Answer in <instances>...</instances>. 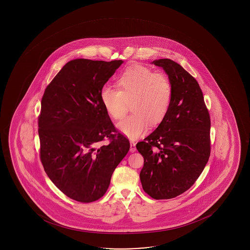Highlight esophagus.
Segmentation results:
<instances>
[{"label": "esophagus", "mask_w": 250, "mask_h": 250, "mask_svg": "<svg viewBox=\"0 0 250 250\" xmlns=\"http://www.w3.org/2000/svg\"><path fill=\"white\" fill-rule=\"evenodd\" d=\"M136 151V144L134 142H130V152H135Z\"/></svg>", "instance_id": "34e87169"}]
</instances>
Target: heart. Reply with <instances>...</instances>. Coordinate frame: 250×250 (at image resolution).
Listing matches in <instances>:
<instances>
[{"label": "heart", "instance_id": "1", "mask_svg": "<svg viewBox=\"0 0 250 250\" xmlns=\"http://www.w3.org/2000/svg\"><path fill=\"white\" fill-rule=\"evenodd\" d=\"M118 88L106 85L101 98L107 113L115 119L126 115L131 104L132 113L119 121L117 126L131 138L143 134L148 124L155 126L169 111L172 85L164 74H156L150 69L135 65L126 69L118 78Z\"/></svg>", "mask_w": 250, "mask_h": 250}]
</instances>
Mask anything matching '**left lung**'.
I'll list each match as a JSON object with an SVG mask.
<instances>
[{"instance_id":"1","label":"left lung","mask_w":250,"mask_h":250,"mask_svg":"<svg viewBox=\"0 0 250 250\" xmlns=\"http://www.w3.org/2000/svg\"><path fill=\"white\" fill-rule=\"evenodd\" d=\"M172 85L169 111L155 131L137 144L144 158L140 180L154 199L180 195L195 183L210 156L209 112L195 78L170 59L155 60Z\"/></svg>"}]
</instances>
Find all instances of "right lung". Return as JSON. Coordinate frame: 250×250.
<instances>
[{
  "instance_id": "1",
  "label": "right lung",
  "mask_w": 250,
  "mask_h": 250,
  "mask_svg": "<svg viewBox=\"0 0 250 250\" xmlns=\"http://www.w3.org/2000/svg\"><path fill=\"white\" fill-rule=\"evenodd\" d=\"M122 60L70 61L46 86L38 117L40 158L58 189L91 203L105 194L112 172L130 148L101 98ZM106 139L110 144H100Z\"/></svg>"
}]
</instances>
